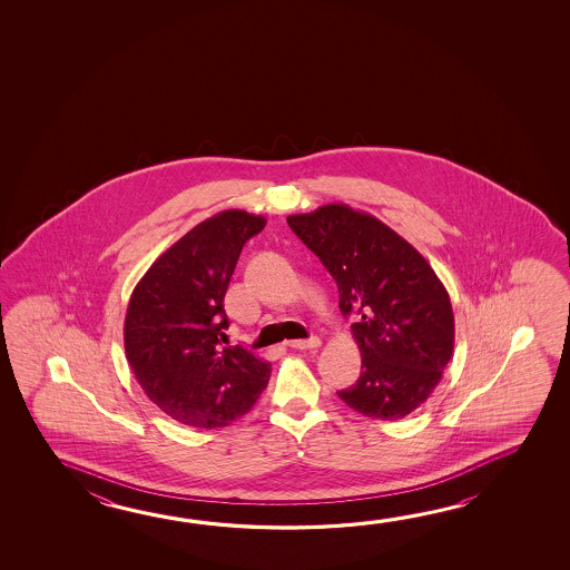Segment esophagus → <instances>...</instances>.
<instances>
[{"instance_id": "34e87169", "label": "esophagus", "mask_w": 570, "mask_h": 570, "mask_svg": "<svg viewBox=\"0 0 570 570\" xmlns=\"http://www.w3.org/2000/svg\"><path fill=\"white\" fill-rule=\"evenodd\" d=\"M320 342L318 336H312V338L308 340H289L288 346L289 348H296V350H309V348H318Z\"/></svg>"}]
</instances>
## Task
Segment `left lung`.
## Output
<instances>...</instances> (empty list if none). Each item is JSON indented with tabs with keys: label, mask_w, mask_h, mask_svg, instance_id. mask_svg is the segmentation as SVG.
<instances>
[{
	"label": "left lung",
	"mask_w": 570,
	"mask_h": 570,
	"mask_svg": "<svg viewBox=\"0 0 570 570\" xmlns=\"http://www.w3.org/2000/svg\"><path fill=\"white\" fill-rule=\"evenodd\" d=\"M336 281L362 354L356 384L338 396L374 420H400L439 386L454 350V314L444 284L412 244L348 204L286 218Z\"/></svg>",
	"instance_id": "left-lung-1"
}]
</instances>
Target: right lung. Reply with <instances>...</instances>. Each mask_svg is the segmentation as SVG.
<instances>
[{
  "instance_id": "obj_1",
  "label": "right lung",
  "mask_w": 570,
  "mask_h": 570,
  "mask_svg": "<svg viewBox=\"0 0 570 570\" xmlns=\"http://www.w3.org/2000/svg\"><path fill=\"white\" fill-rule=\"evenodd\" d=\"M264 226V216L218 212L171 244L131 292L128 364L146 396L186 426H228L250 412L271 379V362L220 346L232 274L244 244Z\"/></svg>"
}]
</instances>
